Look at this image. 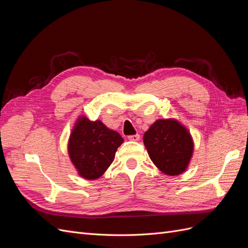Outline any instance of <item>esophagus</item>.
<instances>
[{"mask_svg":"<svg viewBox=\"0 0 248 248\" xmlns=\"http://www.w3.org/2000/svg\"><path fill=\"white\" fill-rule=\"evenodd\" d=\"M129 140H133V141H137L140 140V134H134V136H129L128 137Z\"/></svg>","mask_w":248,"mask_h":248,"instance_id":"34e87169","label":"esophagus"}]
</instances>
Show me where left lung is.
<instances>
[{
    "mask_svg": "<svg viewBox=\"0 0 248 248\" xmlns=\"http://www.w3.org/2000/svg\"><path fill=\"white\" fill-rule=\"evenodd\" d=\"M150 158L163 174L178 176L188 168L193 153L191 134L176 119H158L144 134Z\"/></svg>",
    "mask_w": 248,
    "mask_h": 248,
    "instance_id": "8db88e82",
    "label": "left lung"
}]
</instances>
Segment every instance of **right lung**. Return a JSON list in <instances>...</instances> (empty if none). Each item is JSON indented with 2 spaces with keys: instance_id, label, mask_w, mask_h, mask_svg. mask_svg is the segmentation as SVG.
<instances>
[{
  "instance_id": "1",
  "label": "right lung",
  "mask_w": 248,
  "mask_h": 248,
  "mask_svg": "<svg viewBox=\"0 0 248 248\" xmlns=\"http://www.w3.org/2000/svg\"><path fill=\"white\" fill-rule=\"evenodd\" d=\"M124 140L99 120L86 116L77 120L68 140V154L78 175L87 180L101 177L115 159L117 149Z\"/></svg>"
}]
</instances>
